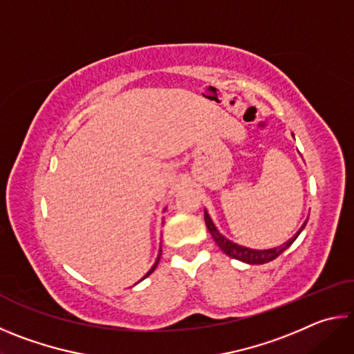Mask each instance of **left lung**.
<instances>
[{"instance_id":"1","label":"left lung","mask_w":354,"mask_h":354,"mask_svg":"<svg viewBox=\"0 0 354 354\" xmlns=\"http://www.w3.org/2000/svg\"><path fill=\"white\" fill-rule=\"evenodd\" d=\"M205 221H206V226H207L209 232H211V236L214 237L215 243L218 245V248L223 251L225 254L232 257V259H237V261H242V262H247V263H267V262H270L273 259H277V257L281 253H284V251L289 248L293 242H295V239L299 236V232L304 230V226H306V223H308V221H304L303 226L297 231V234L293 236L292 239H289V241H287L286 243L281 245V247L270 248V250H251V248L241 247V245L227 241L226 237L221 236L220 232L217 231V227L214 226L212 220H211V217H209L207 212H205Z\"/></svg>"}]
</instances>
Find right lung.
Segmentation results:
<instances>
[{"instance_id": "right-lung-1", "label": "right lung", "mask_w": 354, "mask_h": 354, "mask_svg": "<svg viewBox=\"0 0 354 354\" xmlns=\"http://www.w3.org/2000/svg\"><path fill=\"white\" fill-rule=\"evenodd\" d=\"M159 259H160V253H159V256H158V261H156V262H154V266H153L151 268H149V272H148V273H147V274H145V277H143V278H147V277H148V274H151V273L154 272V268H156V267H158V263H159Z\"/></svg>"}]
</instances>
